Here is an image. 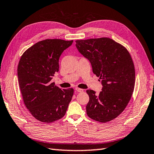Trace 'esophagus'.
I'll return each mask as SVG.
<instances>
[{"label":"esophagus","mask_w":154,"mask_h":154,"mask_svg":"<svg viewBox=\"0 0 154 154\" xmlns=\"http://www.w3.org/2000/svg\"><path fill=\"white\" fill-rule=\"evenodd\" d=\"M75 91L78 92H83V90L82 89V88H75Z\"/></svg>","instance_id":"obj_1"}]
</instances>
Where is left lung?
<instances>
[{
  "label": "left lung",
  "instance_id": "left-lung-1",
  "mask_svg": "<svg viewBox=\"0 0 154 154\" xmlns=\"http://www.w3.org/2000/svg\"><path fill=\"white\" fill-rule=\"evenodd\" d=\"M76 46L89 60L93 73L100 77L103 86L97 94L87 90V114L96 122H109L122 112L131 99L135 85L131 56L124 46L105 37L78 40Z\"/></svg>",
  "mask_w": 154,
  "mask_h": 154
}]
</instances>
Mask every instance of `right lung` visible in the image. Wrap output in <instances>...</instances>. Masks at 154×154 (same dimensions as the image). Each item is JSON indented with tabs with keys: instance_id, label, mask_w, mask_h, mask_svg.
Returning a JSON list of instances; mask_svg holds the SVG:
<instances>
[{
	"instance_id": "1",
	"label": "right lung",
	"mask_w": 154,
	"mask_h": 154,
	"mask_svg": "<svg viewBox=\"0 0 154 154\" xmlns=\"http://www.w3.org/2000/svg\"><path fill=\"white\" fill-rule=\"evenodd\" d=\"M73 40L46 39L23 53L17 68L20 89L26 108L41 122L52 123L63 118L74 89H61L51 83L59 71V58Z\"/></svg>"
}]
</instances>
